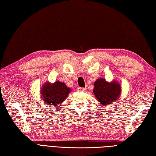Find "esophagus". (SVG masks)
I'll return each mask as SVG.
<instances>
[{
  "mask_svg": "<svg viewBox=\"0 0 156 156\" xmlns=\"http://www.w3.org/2000/svg\"><path fill=\"white\" fill-rule=\"evenodd\" d=\"M78 90L79 91H82V92H84V91H85L86 89H85L84 88H80V87H79V88H78Z\"/></svg>",
  "mask_w": 156,
  "mask_h": 156,
  "instance_id": "esophagus-1",
  "label": "esophagus"
}]
</instances>
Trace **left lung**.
Returning <instances> with one entry per match:
<instances>
[{"label":"left lung","instance_id":"8db88e82","mask_svg":"<svg viewBox=\"0 0 156 156\" xmlns=\"http://www.w3.org/2000/svg\"><path fill=\"white\" fill-rule=\"evenodd\" d=\"M93 93L101 106L113 104L120 97L121 87L115 80L107 82L105 78H98L94 83Z\"/></svg>","mask_w":156,"mask_h":156}]
</instances>
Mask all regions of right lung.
I'll list each match as a JSON object with an SVG mask.
<instances>
[{"label": "right lung", "instance_id": "1", "mask_svg": "<svg viewBox=\"0 0 156 156\" xmlns=\"http://www.w3.org/2000/svg\"><path fill=\"white\" fill-rule=\"evenodd\" d=\"M72 88L68 87L64 82L56 81L54 83L49 82L43 84L40 90L41 100L48 105L57 107L68 97Z\"/></svg>", "mask_w": 156, "mask_h": 156}]
</instances>
